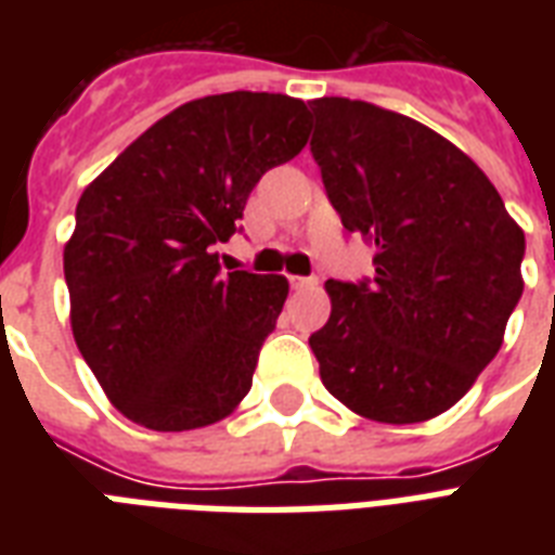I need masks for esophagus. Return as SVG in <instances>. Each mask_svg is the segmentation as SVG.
I'll list each match as a JSON object with an SVG mask.
<instances>
[{
    "mask_svg": "<svg viewBox=\"0 0 555 555\" xmlns=\"http://www.w3.org/2000/svg\"><path fill=\"white\" fill-rule=\"evenodd\" d=\"M287 282H291L294 291H308V287L320 285V279L317 276H287Z\"/></svg>",
    "mask_w": 555,
    "mask_h": 555,
    "instance_id": "34e87169",
    "label": "esophagus"
}]
</instances>
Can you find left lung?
Returning a JSON list of instances; mask_svg holds the SVG:
<instances>
[{
    "label": "left lung",
    "mask_w": 555,
    "mask_h": 555,
    "mask_svg": "<svg viewBox=\"0 0 555 555\" xmlns=\"http://www.w3.org/2000/svg\"><path fill=\"white\" fill-rule=\"evenodd\" d=\"M311 152L371 282H325L311 348L339 403L377 423L438 417L473 388L521 299L525 230L469 155L412 117L320 98Z\"/></svg>",
    "instance_id": "8db88e82"
}]
</instances>
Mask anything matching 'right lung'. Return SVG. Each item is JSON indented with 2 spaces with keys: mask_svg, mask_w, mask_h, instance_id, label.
<instances>
[{
  "mask_svg": "<svg viewBox=\"0 0 555 555\" xmlns=\"http://www.w3.org/2000/svg\"><path fill=\"white\" fill-rule=\"evenodd\" d=\"M308 103L268 91L190 100L80 195L65 244L72 331L117 412L155 431L224 421L253 386L287 279L221 273L247 195L308 143Z\"/></svg>",
  "mask_w": 555,
  "mask_h": 555,
  "instance_id": "right-lung-1",
  "label": "right lung"
}]
</instances>
